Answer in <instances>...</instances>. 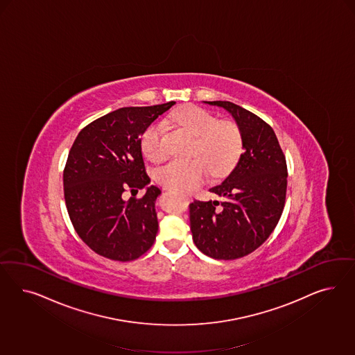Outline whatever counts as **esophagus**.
Instances as JSON below:
<instances>
[{
    "mask_svg": "<svg viewBox=\"0 0 355 355\" xmlns=\"http://www.w3.org/2000/svg\"><path fill=\"white\" fill-rule=\"evenodd\" d=\"M184 200H190V199H189V198H187V196H184Z\"/></svg>",
    "mask_w": 355,
    "mask_h": 355,
    "instance_id": "esophagus-1",
    "label": "esophagus"
}]
</instances>
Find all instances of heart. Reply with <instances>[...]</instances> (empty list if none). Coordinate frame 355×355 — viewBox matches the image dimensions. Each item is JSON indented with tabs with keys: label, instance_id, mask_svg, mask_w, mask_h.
<instances>
[{
	"label": "heart",
	"instance_id": "heart-1",
	"mask_svg": "<svg viewBox=\"0 0 355 355\" xmlns=\"http://www.w3.org/2000/svg\"><path fill=\"white\" fill-rule=\"evenodd\" d=\"M169 121L196 138L193 155L202 160H172L162 165L156 178L164 187L177 193H193L205 181L207 168L214 174H223L234 165L242 144L236 125L218 122L214 114L196 107L180 110ZM164 134L162 121L153 122L143 132L141 150L150 162H160L165 155Z\"/></svg>",
	"mask_w": 355,
	"mask_h": 355
}]
</instances>
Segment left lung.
I'll use <instances>...</instances> for the list:
<instances>
[{"label": "left lung", "instance_id": "8db88e82", "mask_svg": "<svg viewBox=\"0 0 355 355\" xmlns=\"http://www.w3.org/2000/svg\"><path fill=\"white\" fill-rule=\"evenodd\" d=\"M203 103L233 117L243 153L225 180L209 189L218 200L190 205L193 243L211 258H242L263 245L279 223L286 196V160L275 131L258 116L230 101Z\"/></svg>", "mask_w": 355, "mask_h": 355}]
</instances>
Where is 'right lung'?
Here are the masks:
<instances>
[{
    "label": "right lung",
    "instance_id": "add662e5",
    "mask_svg": "<svg viewBox=\"0 0 355 355\" xmlns=\"http://www.w3.org/2000/svg\"><path fill=\"white\" fill-rule=\"evenodd\" d=\"M175 104L119 107L82 130L64 171V202L82 241L104 258L129 261L153 245L159 230L155 203L162 190L144 171L140 137ZM146 188L143 198L123 193Z\"/></svg>",
    "mask_w": 355,
    "mask_h": 355
}]
</instances>
